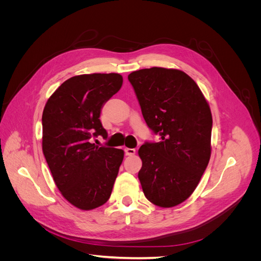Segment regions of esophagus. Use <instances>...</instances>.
<instances>
[{
  "mask_svg": "<svg viewBox=\"0 0 261 261\" xmlns=\"http://www.w3.org/2000/svg\"><path fill=\"white\" fill-rule=\"evenodd\" d=\"M136 153V150L134 148H125V154L126 155H134Z\"/></svg>",
  "mask_w": 261,
  "mask_h": 261,
  "instance_id": "34e87169",
  "label": "esophagus"
}]
</instances>
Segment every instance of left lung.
Instances as JSON below:
<instances>
[{
	"mask_svg": "<svg viewBox=\"0 0 261 261\" xmlns=\"http://www.w3.org/2000/svg\"><path fill=\"white\" fill-rule=\"evenodd\" d=\"M148 127L159 143L138 150L146 198L170 208L193 194L211 154L212 115L197 84L178 69L144 68L128 75Z\"/></svg>",
	"mask_w": 261,
	"mask_h": 261,
	"instance_id": "obj_1",
	"label": "left lung"
}]
</instances>
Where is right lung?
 <instances>
[{
	"label": "right lung",
	"mask_w": 261,
	"mask_h": 261,
	"mask_svg": "<svg viewBox=\"0 0 261 261\" xmlns=\"http://www.w3.org/2000/svg\"><path fill=\"white\" fill-rule=\"evenodd\" d=\"M122 84L123 77L115 73L74 76L54 91L43 110L46 163L63 197L82 210L109 200L123 161L122 149L91 144V138H108L99 117Z\"/></svg>",
	"instance_id": "right-lung-1"
}]
</instances>
